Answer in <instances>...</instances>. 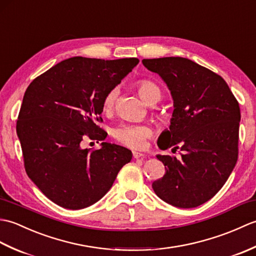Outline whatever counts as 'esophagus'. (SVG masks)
Instances as JSON below:
<instances>
[{
  "mask_svg": "<svg viewBox=\"0 0 256 256\" xmlns=\"http://www.w3.org/2000/svg\"><path fill=\"white\" fill-rule=\"evenodd\" d=\"M133 157L134 158H144L145 155L140 153V152H133Z\"/></svg>",
  "mask_w": 256,
  "mask_h": 256,
  "instance_id": "34e87169",
  "label": "esophagus"
}]
</instances>
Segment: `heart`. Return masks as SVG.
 Returning a JSON list of instances; mask_svg holds the SVG:
<instances>
[{"instance_id": "obj_1", "label": "heart", "mask_w": 256, "mask_h": 256, "mask_svg": "<svg viewBox=\"0 0 256 256\" xmlns=\"http://www.w3.org/2000/svg\"><path fill=\"white\" fill-rule=\"evenodd\" d=\"M136 89L138 94L146 103H152L160 99V90L153 81L142 79L136 82ZM118 90L113 88L103 98L102 108L104 112H110L113 110L118 99ZM153 131L152 128L146 124H121L113 130V136L120 143L128 146V148L140 150L146 143V138L152 136Z\"/></svg>"}]
</instances>
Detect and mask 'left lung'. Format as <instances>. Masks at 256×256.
Returning a JSON list of instances; mask_svg holds the SVG:
<instances>
[{
	"label": "left lung",
	"mask_w": 256,
	"mask_h": 256,
	"mask_svg": "<svg viewBox=\"0 0 256 256\" xmlns=\"http://www.w3.org/2000/svg\"><path fill=\"white\" fill-rule=\"evenodd\" d=\"M142 62L160 76L174 100L170 130L160 134V148L174 146L184 152L180 160L156 156L166 172L152 187L167 204L194 208L219 192L236 164L238 102L224 78L190 59L164 57Z\"/></svg>",
	"instance_id": "8db88e82"
}]
</instances>
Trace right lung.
Here are the masks:
<instances>
[{
  "mask_svg": "<svg viewBox=\"0 0 256 256\" xmlns=\"http://www.w3.org/2000/svg\"><path fill=\"white\" fill-rule=\"evenodd\" d=\"M138 58L104 60L72 57L38 76L26 89L16 124L27 175L52 202L84 209L99 201L132 160L123 146L104 140L103 98L138 64Z\"/></svg>",
  "mask_w": 256,
  "mask_h": 256,
  "instance_id": "add662e5",
  "label": "right lung"
}]
</instances>
